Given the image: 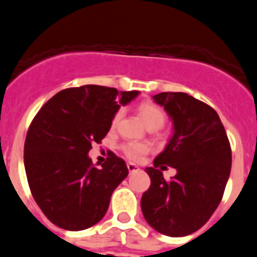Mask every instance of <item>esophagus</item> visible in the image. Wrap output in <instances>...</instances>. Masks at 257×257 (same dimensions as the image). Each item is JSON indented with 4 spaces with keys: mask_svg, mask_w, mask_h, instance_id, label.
<instances>
[{
    "mask_svg": "<svg viewBox=\"0 0 257 257\" xmlns=\"http://www.w3.org/2000/svg\"><path fill=\"white\" fill-rule=\"evenodd\" d=\"M127 169H128V171L130 172H135L139 170V167L136 165H134V163H127Z\"/></svg>",
    "mask_w": 257,
    "mask_h": 257,
    "instance_id": "34e87169",
    "label": "esophagus"
}]
</instances>
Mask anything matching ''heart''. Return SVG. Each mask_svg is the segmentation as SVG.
I'll return each mask as SVG.
<instances>
[{
    "mask_svg": "<svg viewBox=\"0 0 257 257\" xmlns=\"http://www.w3.org/2000/svg\"><path fill=\"white\" fill-rule=\"evenodd\" d=\"M138 112L139 115L142 117L143 122L145 123V126L153 127V128H160L163 126L166 121V114L160 106H157L156 104L152 103H143L140 104L139 108H138ZM121 117V112H117L115 115L113 117L112 124L115 126V123L118 122ZM122 151H123L124 156L131 161H140L145 154L149 152V144L144 142H130L126 143V144L122 147Z\"/></svg>",
    "mask_w": 257,
    "mask_h": 257,
    "instance_id": "heart-1",
    "label": "heart"
}]
</instances>
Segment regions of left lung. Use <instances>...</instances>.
Returning a JSON list of instances; mask_svg holds the SVG:
<instances>
[{
  "instance_id": "1",
  "label": "left lung",
  "mask_w": 257,
  "mask_h": 257,
  "mask_svg": "<svg viewBox=\"0 0 257 257\" xmlns=\"http://www.w3.org/2000/svg\"><path fill=\"white\" fill-rule=\"evenodd\" d=\"M154 103L172 122V136L145 171L151 187L142 197V211L154 230L169 237L189 235L205 225L219 206L231 169L225 128L215 109L185 92H161ZM177 175L165 181L162 170Z\"/></svg>"
}]
</instances>
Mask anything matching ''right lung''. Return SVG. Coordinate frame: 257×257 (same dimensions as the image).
Segmentation results:
<instances>
[{
    "mask_svg": "<svg viewBox=\"0 0 257 257\" xmlns=\"http://www.w3.org/2000/svg\"><path fill=\"white\" fill-rule=\"evenodd\" d=\"M139 94L86 85L58 92L40 109L27 134L24 167L32 196L52 224L77 231L103 219L128 170L114 153L96 169L88 152L121 105Z\"/></svg>",
    "mask_w": 257,
    "mask_h": 257,
    "instance_id": "add662e5",
    "label": "right lung"
}]
</instances>
